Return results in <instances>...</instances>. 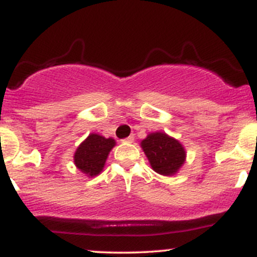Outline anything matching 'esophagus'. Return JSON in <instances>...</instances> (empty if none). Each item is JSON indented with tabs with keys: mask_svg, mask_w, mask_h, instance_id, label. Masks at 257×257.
I'll return each instance as SVG.
<instances>
[{
	"mask_svg": "<svg viewBox=\"0 0 257 257\" xmlns=\"http://www.w3.org/2000/svg\"><path fill=\"white\" fill-rule=\"evenodd\" d=\"M134 142V137L133 135H131V137H128V138H125V139H123V143H133Z\"/></svg>",
	"mask_w": 257,
	"mask_h": 257,
	"instance_id": "34e87169",
	"label": "esophagus"
}]
</instances>
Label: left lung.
I'll use <instances>...</instances> for the list:
<instances>
[{
    "label": "left lung",
    "instance_id": "left-lung-1",
    "mask_svg": "<svg viewBox=\"0 0 257 257\" xmlns=\"http://www.w3.org/2000/svg\"><path fill=\"white\" fill-rule=\"evenodd\" d=\"M142 148L152 170L162 176H173L185 161V150L174 138L166 133H151L142 142Z\"/></svg>",
    "mask_w": 257,
    "mask_h": 257
}]
</instances>
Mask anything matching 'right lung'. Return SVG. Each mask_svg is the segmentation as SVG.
<instances>
[{
    "instance_id": "1",
    "label": "right lung",
    "mask_w": 257,
    "mask_h": 257,
    "mask_svg": "<svg viewBox=\"0 0 257 257\" xmlns=\"http://www.w3.org/2000/svg\"><path fill=\"white\" fill-rule=\"evenodd\" d=\"M114 145L115 142L112 138L106 139L98 134H90L75 151V166L86 176H97L103 170L107 156Z\"/></svg>"
}]
</instances>
